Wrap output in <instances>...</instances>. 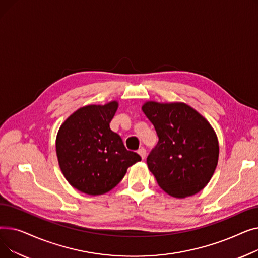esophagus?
<instances>
[{
  "label": "esophagus",
  "instance_id": "34e87169",
  "mask_svg": "<svg viewBox=\"0 0 258 258\" xmlns=\"http://www.w3.org/2000/svg\"><path fill=\"white\" fill-rule=\"evenodd\" d=\"M138 154L140 155V157L142 158V160H144V159H145V157H146V151L144 150V148H143V147H141V148H140V150L138 151Z\"/></svg>",
  "mask_w": 258,
  "mask_h": 258
}]
</instances>
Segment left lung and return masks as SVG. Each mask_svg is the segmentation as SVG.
<instances>
[{"instance_id": "1", "label": "left lung", "mask_w": 258, "mask_h": 258, "mask_svg": "<svg viewBox=\"0 0 258 258\" xmlns=\"http://www.w3.org/2000/svg\"><path fill=\"white\" fill-rule=\"evenodd\" d=\"M142 111L159 137L146 161L158 185L177 199L200 192L211 180L220 154L208 120L184 102L146 101Z\"/></svg>"}]
</instances>
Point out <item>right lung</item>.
Listing matches in <instances>:
<instances>
[{
  "mask_svg": "<svg viewBox=\"0 0 258 258\" xmlns=\"http://www.w3.org/2000/svg\"><path fill=\"white\" fill-rule=\"evenodd\" d=\"M118 101L79 107L60 125L55 146L59 168L77 190L90 196L108 192L141 157L127 151L110 127Z\"/></svg>",
  "mask_w": 258,
  "mask_h": 258,
  "instance_id": "obj_1",
  "label": "right lung"
}]
</instances>
